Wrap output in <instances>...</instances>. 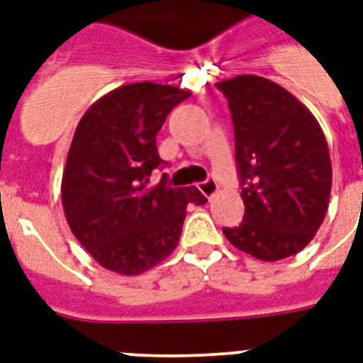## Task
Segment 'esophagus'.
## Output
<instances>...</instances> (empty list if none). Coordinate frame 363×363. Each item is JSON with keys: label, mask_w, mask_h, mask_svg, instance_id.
<instances>
[{"label": "esophagus", "mask_w": 363, "mask_h": 363, "mask_svg": "<svg viewBox=\"0 0 363 363\" xmlns=\"http://www.w3.org/2000/svg\"><path fill=\"white\" fill-rule=\"evenodd\" d=\"M197 188H199V191H201L203 196L208 197V199H211V197L216 196V191H218V182L214 181V179H212V177H208L207 181L199 182V184H197Z\"/></svg>", "instance_id": "obj_1"}]
</instances>
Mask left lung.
Masks as SVG:
<instances>
[{"mask_svg":"<svg viewBox=\"0 0 363 363\" xmlns=\"http://www.w3.org/2000/svg\"><path fill=\"white\" fill-rule=\"evenodd\" d=\"M235 126L244 218L229 242L261 261L291 257L311 242L328 211L332 162L323 128L294 95L261 76L218 82Z\"/></svg>","mask_w":363,"mask_h":363,"instance_id":"1","label":"left lung"}]
</instances>
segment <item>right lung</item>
<instances>
[{
	"mask_svg": "<svg viewBox=\"0 0 363 363\" xmlns=\"http://www.w3.org/2000/svg\"><path fill=\"white\" fill-rule=\"evenodd\" d=\"M190 93L152 82L128 84L100 96L76 126L61 181L65 218L100 267L135 276L177 248L188 203L207 199L196 186L147 188L164 166L156 134Z\"/></svg>",
	"mask_w": 363,
	"mask_h": 363,
	"instance_id": "add662e5",
	"label": "right lung"
}]
</instances>
